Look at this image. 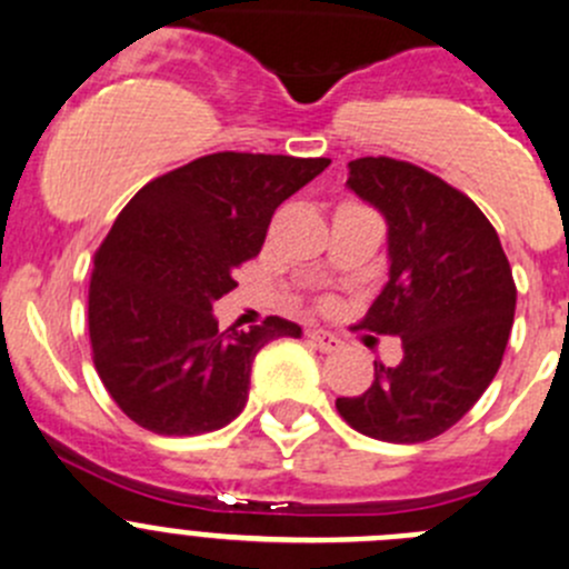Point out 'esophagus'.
I'll return each instance as SVG.
<instances>
[{
  "mask_svg": "<svg viewBox=\"0 0 569 569\" xmlns=\"http://www.w3.org/2000/svg\"><path fill=\"white\" fill-rule=\"evenodd\" d=\"M308 339L313 341L319 352H336L341 347V341L333 333H328V330H308Z\"/></svg>",
  "mask_w": 569,
  "mask_h": 569,
  "instance_id": "obj_1",
  "label": "esophagus"
}]
</instances>
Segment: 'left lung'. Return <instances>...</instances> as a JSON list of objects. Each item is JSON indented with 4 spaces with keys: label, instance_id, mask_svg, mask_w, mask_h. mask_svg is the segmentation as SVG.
Segmentation results:
<instances>
[{
    "label": "left lung",
    "instance_id": "left-lung-1",
    "mask_svg": "<svg viewBox=\"0 0 569 569\" xmlns=\"http://www.w3.org/2000/svg\"><path fill=\"white\" fill-rule=\"evenodd\" d=\"M347 186L389 222V283L358 328L397 336L402 361H375L372 386L336 411L363 437L428 442L498 375L517 306L509 258L465 191L413 163L358 158Z\"/></svg>",
    "mask_w": 569,
    "mask_h": 569
}]
</instances>
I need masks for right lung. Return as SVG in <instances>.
Returning a JSON list of instances; mask_svg holds the SVG:
<instances>
[{"instance_id": "add662e5", "label": "right lung", "mask_w": 569, "mask_h": 569, "mask_svg": "<svg viewBox=\"0 0 569 569\" xmlns=\"http://www.w3.org/2000/svg\"><path fill=\"white\" fill-rule=\"evenodd\" d=\"M330 158L213 152L150 180L93 256L88 336L99 380L136 425L200 437L236 419L252 358L300 325L267 317L219 330L213 302L261 252L274 208Z\"/></svg>"}]
</instances>
